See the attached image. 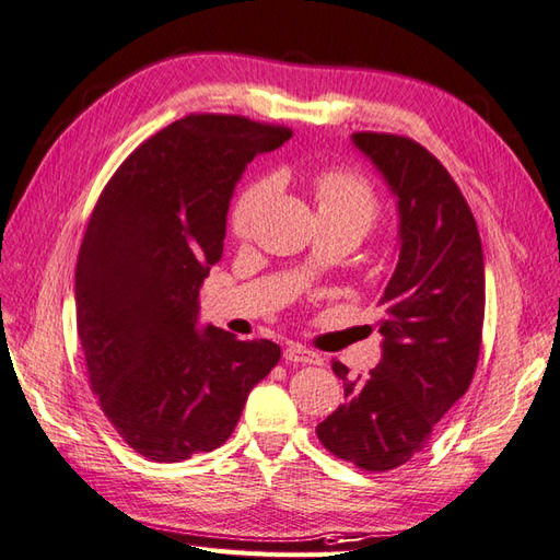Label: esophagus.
Masks as SVG:
<instances>
[{"label":"esophagus","mask_w":560,"mask_h":560,"mask_svg":"<svg viewBox=\"0 0 560 560\" xmlns=\"http://www.w3.org/2000/svg\"><path fill=\"white\" fill-rule=\"evenodd\" d=\"M284 361H288V363H306V365H320L323 363V359L318 357L316 351H311V349L296 345V342H290L288 347H284Z\"/></svg>","instance_id":"1"}]
</instances>
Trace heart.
Masks as SVG:
<instances>
[{
    "label": "heart",
    "instance_id": "heart-1",
    "mask_svg": "<svg viewBox=\"0 0 560 560\" xmlns=\"http://www.w3.org/2000/svg\"><path fill=\"white\" fill-rule=\"evenodd\" d=\"M270 187L272 183L268 177H258V180L249 183L237 195L233 209H230V230H233V235H249ZM313 195H316L320 215L347 218V221L361 225L363 233H368L380 221V215H383V203H380L375 187L357 171L327 168L318 173L316 180H313Z\"/></svg>",
    "mask_w": 560,
    "mask_h": 560
}]
</instances>
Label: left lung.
Returning a JSON list of instances; mask_svg holds the SVG:
<instances>
[{"label":"left lung","instance_id":"1","mask_svg":"<svg viewBox=\"0 0 560 560\" xmlns=\"http://www.w3.org/2000/svg\"><path fill=\"white\" fill-rule=\"evenodd\" d=\"M399 199V264L377 299L383 359L345 380L347 401L316 428L320 444L357 468L383 472L428 446L442 416L468 392L482 345L485 258L477 223L438 156L411 138L357 132Z\"/></svg>","mask_w":560,"mask_h":560}]
</instances>
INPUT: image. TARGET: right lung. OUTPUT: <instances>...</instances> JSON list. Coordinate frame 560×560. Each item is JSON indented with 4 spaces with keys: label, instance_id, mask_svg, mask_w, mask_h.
Wrapping results in <instances>:
<instances>
[{
    "label": "right lung",
    "instance_id": "right-lung-1",
    "mask_svg": "<svg viewBox=\"0 0 560 560\" xmlns=\"http://www.w3.org/2000/svg\"><path fill=\"white\" fill-rule=\"evenodd\" d=\"M290 138L288 126L189 114L120 163L90 215L75 266L78 339L106 420L149 460L221 446L280 361L268 339L195 325L235 183Z\"/></svg>",
    "mask_w": 560,
    "mask_h": 560
}]
</instances>
